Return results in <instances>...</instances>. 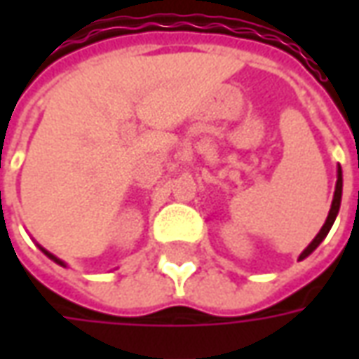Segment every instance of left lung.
Segmentation results:
<instances>
[{
  "label": "left lung",
  "instance_id": "1",
  "mask_svg": "<svg viewBox=\"0 0 359 359\" xmlns=\"http://www.w3.org/2000/svg\"><path fill=\"white\" fill-rule=\"evenodd\" d=\"M340 198H342V171H340L339 167V179H337V188H334V198H332V205H331V211H329V217H327V221H325V225L321 226V231L317 233V236L311 241V244H309L308 248L302 252L300 259H304V257H308L313 250L323 242V238L327 236V233L331 231L332 223H334V219H337V213H339L340 210Z\"/></svg>",
  "mask_w": 359,
  "mask_h": 359
}]
</instances>
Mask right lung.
<instances>
[{"label": "right lung", "instance_id": "add662e5", "mask_svg": "<svg viewBox=\"0 0 359 359\" xmlns=\"http://www.w3.org/2000/svg\"><path fill=\"white\" fill-rule=\"evenodd\" d=\"M42 252H43V254H46V256H48V257H51L53 262H57L59 265H65V264H63V262H61V259H57V257L53 256V254H50V252H46V250H43V248H42Z\"/></svg>", "mask_w": 359, "mask_h": 359}]
</instances>
